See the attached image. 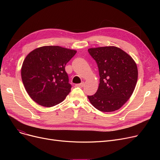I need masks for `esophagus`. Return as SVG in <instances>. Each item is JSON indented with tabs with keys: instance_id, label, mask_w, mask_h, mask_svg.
Listing matches in <instances>:
<instances>
[{
	"instance_id": "obj_1",
	"label": "esophagus",
	"mask_w": 160,
	"mask_h": 160,
	"mask_svg": "<svg viewBox=\"0 0 160 160\" xmlns=\"http://www.w3.org/2000/svg\"><path fill=\"white\" fill-rule=\"evenodd\" d=\"M83 85H84V83L82 82L80 83H78V84H76L75 87H77V88H82L83 86Z\"/></svg>"
}]
</instances>
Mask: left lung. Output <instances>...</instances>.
I'll return each instance as SVG.
<instances>
[{"instance_id":"8db88e82","label":"left lung","mask_w":160,"mask_h":160,"mask_svg":"<svg viewBox=\"0 0 160 160\" xmlns=\"http://www.w3.org/2000/svg\"><path fill=\"white\" fill-rule=\"evenodd\" d=\"M97 63L100 83L93 95L88 96L91 104L100 112L119 110L132 96L138 77L136 62L122 49L102 47L88 49Z\"/></svg>"}]
</instances>
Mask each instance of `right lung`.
Returning <instances> with one entry per match:
<instances>
[{"mask_svg": "<svg viewBox=\"0 0 160 160\" xmlns=\"http://www.w3.org/2000/svg\"><path fill=\"white\" fill-rule=\"evenodd\" d=\"M76 53L77 50L59 46H44L27 56L22 65L21 78L33 101L52 107L68 95L71 85L65 67Z\"/></svg>", "mask_w": 160, "mask_h": 160, "instance_id": "add662e5", "label": "right lung"}]
</instances>
